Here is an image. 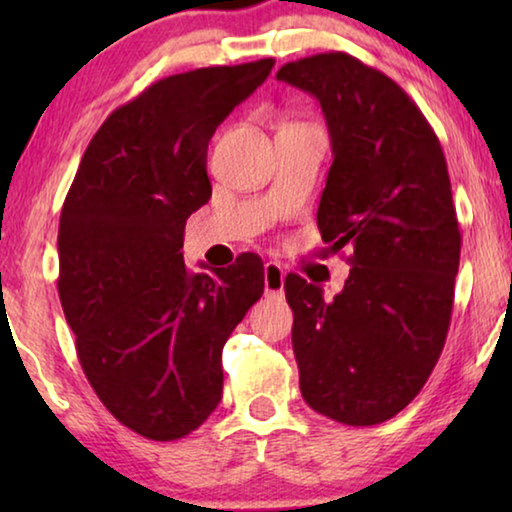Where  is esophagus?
<instances>
[{
    "instance_id": "esophagus-1",
    "label": "esophagus",
    "mask_w": 512,
    "mask_h": 512,
    "mask_svg": "<svg viewBox=\"0 0 512 512\" xmlns=\"http://www.w3.org/2000/svg\"><path fill=\"white\" fill-rule=\"evenodd\" d=\"M284 277L286 272L279 263H265L263 268V282H265V296L270 298H282L284 293Z\"/></svg>"
}]
</instances>
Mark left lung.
<instances>
[{
  "mask_svg": "<svg viewBox=\"0 0 512 512\" xmlns=\"http://www.w3.org/2000/svg\"><path fill=\"white\" fill-rule=\"evenodd\" d=\"M277 79L321 104L333 165L317 226L354 249L331 303L286 275L300 391L335 422L382 424L422 391L450 328L461 235L443 149L408 93L352 55L286 62Z\"/></svg>",
  "mask_w": 512,
  "mask_h": 512,
  "instance_id": "obj_1",
  "label": "left lung"
}]
</instances>
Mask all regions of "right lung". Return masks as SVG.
Here are the masks:
<instances>
[{
  "label": "right lung",
  "mask_w": 512,
  "mask_h": 512,
  "mask_svg": "<svg viewBox=\"0 0 512 512\" xmlns=\"http://www.w3.org/2000/svg\"><path fill=\"white\" fill-rule=\"evenodd\" d=\"M275 60L153 83L90 139L60 214L58 291L90 387L151 440L198 429L221 401V352L263 296V261L184 265L186 219L212 198L207 146Z\"/></svg>",
  "instance_id": "obj_1"
}]
</instances>
